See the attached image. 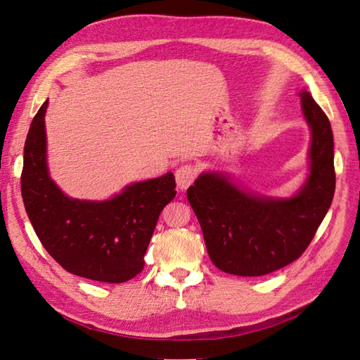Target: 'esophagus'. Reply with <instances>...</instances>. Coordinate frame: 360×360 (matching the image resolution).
<instances>
[{
    "instance_id": "obj_1",
    "label": "esophagus",
    "mask_w": 360,
    "mask_h": 360,
    "mask_svg": "<svg viewBox=\"0 0 360 360\" xmlns=\"http://www.w3.org/2000/svg\"><path fill=\"white\" fill-rule=\"evenodd\" d=\"M198 169L195 165H191V163H186V165H181L177 171H176V180H177V186L183 191L188 189L191 184L197 179Z\"/></svg>"
}]
</instances>
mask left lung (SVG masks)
<instances>
[{
	"mask_svg": "<svg viewBox=\"0 0 360 360\" xmlns=\"http://www.w3.org/2000/svg\"><path fill=\"white\" fill-rule=\"evenodd\" d=\"M312 130L311 171L288 200H261L214 172L188 189L212 263L225 274L263 276L296 261L317 233L335 193L333 135L328 115L308 91L300 93Z\"/></svg>",
	"mask_w": 360,
	"mask_h": 360,
	"instance_id": "left-lung-1",
	"label": "left lung"
}]
</instances>
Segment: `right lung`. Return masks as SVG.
<instances>
[{
    "label": "right lung",
    "instance_id": "1",
    "mask_svg": "<svg viewBox=\"0 0 360 360\" xmlns=\"http://www.w3.org/2000/svg\"><path fill=\"white\" fill-rule=\"evenodd\" d=\"M32 118L20 191L32 228L48 254L70 274L122 284L144 269L159 214L176 197L172 172L130 184L117 197L79 201L66 197L48 176L45 111Z\"/></svg>",
    "mask_w": 360,
    "mask_h": 360
}]
</instances>
